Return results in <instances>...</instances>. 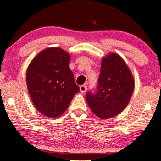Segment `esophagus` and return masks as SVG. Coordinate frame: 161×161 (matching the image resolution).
Wrapping results in <instances>:
<instances>
[{"label": "esophagus", "instance_id": "34e87169", "mask_svg": "<svg viewBox=\"0 0 161 161\" xmlns=\"http://www.w3.org/2000/svg\"><path fill=\"white\" fill-rule=\"evenodd\" d=\"M79 90H80L81 93H84L87 91V86L86 85H81L80 87H79Z\"/></svg>", "mask_w": 161, "mask_h": 161}]
</instances>
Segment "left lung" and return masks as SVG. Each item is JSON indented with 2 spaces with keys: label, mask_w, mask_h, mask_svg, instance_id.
I'll use <instances>...</instances> for the list:
<instances>
[{
  "label": "left lung",
  "mask_w": 161,
  "mask_h": 161,
  "mask_svg": "<svg viewBox=\"0 0 161 161\" xmlns=\"http://www.w3.org/2000/svg\"><path fill=\"white\" fill-rule=\"evenodd\" d=\"M98 91L87 93L86 100L92 112L103 119L120 114L129 104L135 79L123 58L115 53L104 56L101 62Z\"/></svg>",
  "instance_id": "1"
}]
</instances>
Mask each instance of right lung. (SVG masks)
<instances>
[{"instance_id":"1","label":"right lung","mask_w":161,"mask_h":161,"mask_svg":"<svg viewBox=\"0 0 161 161\" xmlns=\"http://www.w3.org/2000/svg\"><path fill=\"white\" fill-rule=\"evenodd\" d=\"M70 55L59 47L41 51L26 70V85L30 98L41 114L59 117L68 109L79 87L69 67Z\"/></svg>"}]
</instances>
